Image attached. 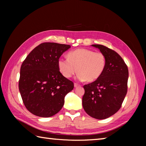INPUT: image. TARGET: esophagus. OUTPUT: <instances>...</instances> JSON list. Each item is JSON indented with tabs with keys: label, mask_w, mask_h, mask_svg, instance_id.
I'll list each match as a JSON object with an SVG mask.
<instances>
[{
	"label": "esophagus",
	"mask_w": 146,
	"mask_h": 146,
	"mask_svg": "<svg viewBox=\"0 0 146 146\" xmlns=\"http://www.w3.org/2000/svg\"><path fill=\"white\" fill-rule=\"evenodd\" d=\"M80 85H79V84H78V83H74V86H75V88H76V87H78V86H80Z\"/></svg>",
	"instance_id": "34e87169"
}]
</instances>
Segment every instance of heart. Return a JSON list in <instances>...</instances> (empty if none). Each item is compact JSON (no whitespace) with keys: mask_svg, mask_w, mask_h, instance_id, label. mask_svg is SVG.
<instances>
[{"mask_svg":"<svg viewBox=\"0 0 146 146\" xmlns=\"http://www.w3.org/2000/svg\"><path fill=\"white\" fill-rule=\"evenodd\" d=\"M58 66L62 75L66 78H70L78 71L80 80L92 82L100 78L104 73L107 60L101 52L80 48L70 52L68 58H59Z\"/></svg>","mask_w":146,"mask_h":146,"instance_id":"heart-1","label":"heart"}]
</instances>
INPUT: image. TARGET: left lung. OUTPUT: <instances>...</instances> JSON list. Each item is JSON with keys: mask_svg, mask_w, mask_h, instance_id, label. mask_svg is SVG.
<instances>
[{"mask_svg": "<svg viewBox=\"0 0 146 146\" xmlns=\"http://www.w3.org/2000/svg\"><path fill=\"white\" fill-rule=\"evenodd\" d=\"M106 57L107 66L100 78L85 85L82 105L86 113L97 119H105L120 108L127 92L129 70L117 52L101 44H93Z\"/></svg>", "mask_w": 146, "mask_h": 146, "instance_id": "1", "label": "left lung"}]
</instances>
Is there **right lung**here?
I'll use <instances>...</instances> for the list:
<instances>
[{
	"mask_svg": "<svg viewBox=\"0 0 146 146\" xmlns=\"http://www.w3.org/2000/svg\"><path fill=\"white\" fill-rule=\"evenodd\" d=\"M71 46L43 42L27 55L21 65L19 89L26 108L36 116L49 117L59 112L64 97L74 88L60 73L58 59Z\"/></svg>",
	"mask_w": 146,
	"mask_h": 146,
	"instance_id": "right-lung-1",
	"label": "right lung"
}]
</instances>
